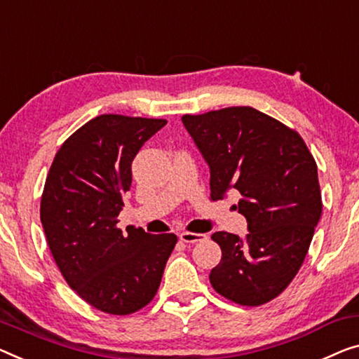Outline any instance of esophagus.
Here are the masks:
<instances>
[{
	"label": "esophagus",
	"instance_id": "34e87169",
	"mask_svg": "<svg viewBox=\"0 0 359 359\" xmlns=\"http://www.w3.org/2000/svg\"><path fill=\"white\" fill-rule=\"evenodd\" d=\"M180 240L184 243H196V242H203V240H206V235L205 233H195V232H182Z\"/></svg>",
	"mask_w": 359,
	"mask_h": 359
}]
</instances>
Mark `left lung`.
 Returning a JSON list of instances; mask_svg holds the SVG:
<instances>
[{
	"instance_id": "left-lung-1",
	"label": "left lung",
	"mask_w": 359,
	"mask_h": 359,
	"mask_svg": "<svg viewBox=\"0 0 359 359\" xmlns=\"http://www.w3.org/2000/svg\"><path fill=\"white\" fill-rule=\"evenodd\" d=\"M182 122L210 165L211 198L238 190L248 222L245 238L211 235L222 250L211 285L243 306L271 302L302 267L323 212L316 161L298 132L250 106L185 114Z\"/></svg>"
}]
</instances>
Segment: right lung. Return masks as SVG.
<instances>
[{
  "instance_id": "obj_1",
  "label": "right lung",
  "mask_w": 359,
  "mask_h": 359,
  "mask_svg": "<svg viewBox=\"0 0 359 359\" xmlns=\"http://www.w3.org/2000/svg\"><path fill=\"white\" fill-rule=\"evenodd\" d=\"M165 119L101 114L62 143L48 172L40 219L69 287L100 311L126 316L156 295L174 233L117 227L132 161Z\"/></svg>"
}]
</instances>
